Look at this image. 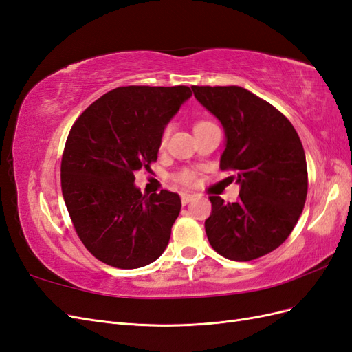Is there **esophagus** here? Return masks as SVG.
Masks as SVG:
<instances>
[{
    "label": "esophagus",
    "instance_id": "34e87169",
    "mask_svg": "<svg viewBox=\"0 0 352 352\" xmlns=\"http://www.w3.org/2000/svg\"><path fill=\"white\" fill-rule=\"evenodd\" d=\"M180 198H182V204L186 206L195 198V195L194 194H180Z\"/></svg>",
    "mask_w": 352,
    "mask_h": 352
}]
</instances>
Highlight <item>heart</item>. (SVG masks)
Instances as JSON below:
<instances>
[{
    "label": "heart",
    "instance_id": "heart-1",
    "mask_svg": "<svg viewBox=\"0 0 352 352\" xmlns=\"http://www.w3.org/2000/svg\"><path fill=\"white\" fill-rule=\"evenodd\" d=\"M199 124H204V123H198L197 126H199ZM170 132H172V126H166L164 129H163L162 138H160V145L164 146L167 144ZM177 180H179L180 184H184V185H192L195 182V175L192 172H189V170H184V172H180L177 175Z\"/></svg>",
    "mask_w": 352,
    "mask_h": 352
}]
</instances>
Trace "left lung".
<instances>
[{"instance_id":"left-lung-1","label":"left lung","mask_w":352,"mask_h":352,"mask_svg":"<svg viewBox=\"0 0 352 352\" xmlns=\"http://www.w3.org/2000/svg\"><path fill=\"white\" fill-rule=\"evenodd\" d=\"M199 104L225 129L221 170H233L236 202L210 197L207 238L220 255L251 261L291 235L308 189L304 148L292 123L272 104L241 87H192Z\"/></svg>"}]
</instances>
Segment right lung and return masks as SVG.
Returning <instances> with one entry per match:
<instances>
[{"label":"right lung","instance_id":"add662e5","mask_svg":"<svg viewBox=\"0 0 352 352\" xmlns=\"http://www.w3.org/2000/svg\"><path fill=\"white\" fill-rule=\"evenodd\" d=\"M188 87H120L85 110L61 158V190L87 250L117 269L155 261L167 247L180 197L142 195L135 172L150 170L160 138L188 98Z\"/></svg>","mask_w":352,"mask_h":352}]
</instances>
